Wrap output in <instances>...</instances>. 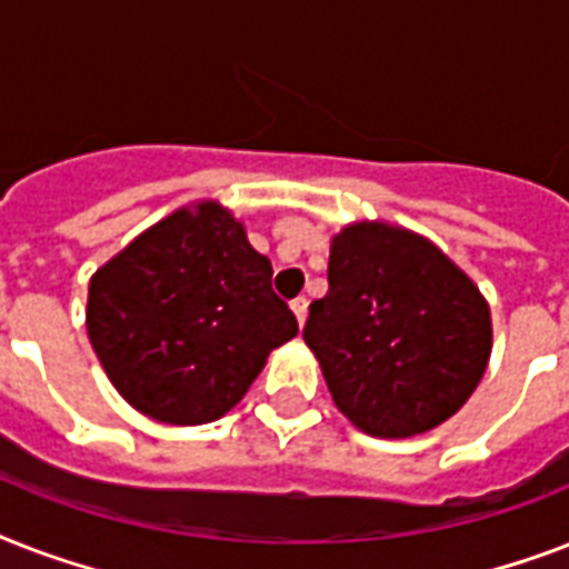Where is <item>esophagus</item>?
<instances>
[{
    "label": "esophagus",
    "mask_w": 569,
    "mask_h": 569,
    "mask_svg": "<svg viewBox=\"0 0 569 569\" xmlns=\"http://www.w3.org/2000/svg\"><path fill=\"white\" fill-rule=\"evenodd\" d=\"M307 307H310L307 298H295L292 301V312H295V319H298V325H303V319H307Z\"/></svg>",
    "instance_id": "34e87169"
}]
</instances>
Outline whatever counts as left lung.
Segmentation results:
<instances>
[{"instance_id":"left-lung-1","label":"left lung","mask_w":569,"mask_h":569,"mask_svg":"<svg viewBox=\"0 0 569 569\" xmlns=\"http://www.w3.org/2000/svg\"><path fill=\"white\" fill-rule=\"evenodd\" d=\"M303 342L357 428L410 437L472 396L490 357V310L431 241L355 223L330 244L328 295L310 303Z\"/></svg>"}]
</instances>
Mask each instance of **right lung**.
Instances as JSON below:
<instances>
[{"instance_id":"add662e5","label":"right lung","mask_w":569,"mask_h":569,"mask_svg":"<svg viewBox=\"0 0 569 569\" xmlns=\"http://www.w3.org/2000/svg\"><path fill=\"white\" fill-rule=\"evenodd\" d=\"M271 274L218 203L180 209L138 236L88 289V337L120 396L171 425L227 413L268 351L298 333Z\"/></svg>"}]
</instances>
